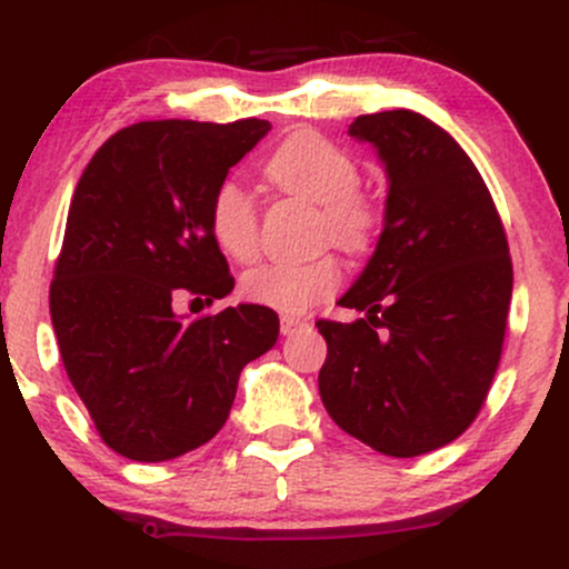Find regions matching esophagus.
I'll list each match as a JSON object with an SVG mask.
<instances>
[{
	"label": "esophagus",
	"mask_w": 569,
	"mask_h": 569,
	"mask_svg": "<svg viewBox=\"0 0 569 569\" xmlns=\"http://www.w3.org/2000/svg\"><path fill=\"white\" fill-rule=\"evenodd\" d=\"M302 326H307L305 318H299V316H280V335H283V337L297 335V331L302 329Z\"/></svg>",
	"instance_id": "34e87169"
}]
</instances>
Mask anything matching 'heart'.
<instances>
[{
  "mask_svg": "<svg viewBox=\"0 0 569 569\" xmlns=\"http://www.w3.org/2000/svg\"><path fill=\"white\" fill-rule=\"evenodd\" d=\"M270 184L323 208L326 227L335 243L361 251L377 227L375 206L356 192L361 184L356 160L321 136H293L272 154L264 168ZM213 240L234 262H248L259 248V219L251 194L238 181L217 187L208 208ZM342 270L335 257L310 262H264L243 276V293L251 302L283 312H302L339 289Z\"/></svg>",
  "mask_w": 569,
  "mask_h": 569,
  "instance_id": "obj_1",
  "label": "heart"
}]
</instances>
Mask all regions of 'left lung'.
Here are the masks:
<instances>
[{
    "instance_id": "1",
    "label": "left lung",
    "mask_w": 569,
    "mask_h": 569,
    "mask_svg": "<svg viewBox=\"0 0 569 569\" xmlns=\"http://www.w3.org/2000/svg\"><path fill=\"white\" fill-rule=\"evenodd\" d=\"M352 139L388 173L375 253L339 305L352 323L318 321L329 356L318 390L331 420L390 457L455 441L498 371L513 270L492 194L447 130L393 109L361 114Z\"/></svg>"
}]
</instances>
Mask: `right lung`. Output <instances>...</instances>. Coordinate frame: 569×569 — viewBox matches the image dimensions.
<instances>
[{"label":"right lung","instance_id":"right-lung-1","mask_svg":"<svg viewBox=\"0 0 569 569\" xmlns=\"http://www.w3.org/2000/svg\"><path fill=\"white\" fill-rule=\"evenodd\" d=\"M270 122L154 120L117 130L69 206L50 286L63 367L103 443L139 462L192 452L230 417L238 377L278 339V312L227 307L184 321L181 297L234 289L208 208Z\"/></svg>","mask_w":569,"mask_h":569}]
</instances>
